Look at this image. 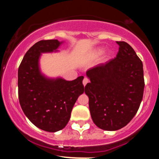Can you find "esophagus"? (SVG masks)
Masks as SVG:
<instances>
[{
	"instance_id": "obj_1",
	"label": "esophagus",
	"mask_w": 159,
	"mask_h": 159,
	"mask_svg": "<svg viewBox=\"0 0 159 159\" xmlns=\"http://www.w3.org/2000/svg\"><path fill=\"white\" fill-rule=\"evenodd\" d=\"M89 82V80H88V78H84V80H83V84H84V86H86V84H87V83H88Z\"/></svg>"
}]
</instances>
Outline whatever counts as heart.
<instances>
[{
    "mask_svg": "<svg viewBox=\"0 0 159 159\" xmlns=\"http://www.w3.org/2000/svg\"><path fill=\"white\" fill-rule=\"evenodd\" d=\"M104 52H105V49L104 48H102V47H99V48H97L96 49V50L94 51L93 52V57H97L102 55V54H103ZM111 53L110 51H107V52H105L103 54V57H102V61H106L107 60L109 59V58L111 57Z\"/></svg>",
    "mask_w": 159,
    "mask_h": 159,
    "instance_id": "b5f03b06",
    "label": "heart"
}]
</instances>
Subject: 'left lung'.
<instances>
[{
  "mask_svg": "<svg viewBox=\"0 0 159 159\" xmlns=\"http://www.w3.org/2000/svg\"><path fill=\"white\" fill-rule=\"evenodd\" d=\"M114 59L89 69L85 86L93 121L99 129L116 131L127 125L139 108L144 90L143 63L125 42H116Z\"/></svg>",
  "mask_w": 159,
  "mask_h": 159,
  "instance_id": "1",
  "label": "left lung"
}]
</instances>
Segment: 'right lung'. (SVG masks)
Listing matches in <instances>:
<instances>
[{"label":"right lung","mask_w":159,"mask_h":159,"mask_svg":"<svg viewBox=\"0 0 159 159\" xmlns=\"http://www.w3.org/2000/svg\"><path fill=\"white\" fill-rule=\"evenodd\" d=\"M62 43L57 39L35 43L24 56L18 71L19 98L23 112L36 127L49 132H57L66 125L75 103L85 90L83 76L66 81L42 73V54L59 52Z\"/></svg>","instance_id":"right-lung-1"}]
</instances>
